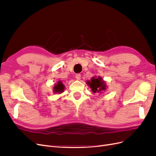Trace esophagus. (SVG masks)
Returning <instances> with one entry per match:
<instances>
[{
	"instance_id": "34e87169",
	"label": "esophagus",
	"mask_w": 156,
	"mask_h": 156,
	"mask_svg": "<svg viewBox=\"0 0 156 156\" xmlns=\"http://www.w3.org/2000/svg\"><path fill=\"white\" fill-rule=\"evenodd\" d=\"M81 74H77L76 75H75V78H76L77 80H80L81 79Z\"/></svg>"
}]
</instances>
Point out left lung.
Listing matches in <instances>:
<instances>
[{"label": "left lung", "instance_id": "obj_1", "mask_svg": "<svg viewBox=\"0 0 156 156\" xmlns=\"http://www.w3.org/2000/svg\"><path fill=\"white\" fill-rule=\"evenodd\" d=\"M87 83L90 88H91L92 91L94 93L101 92L106 90L105 83L100 77H98V78L94 77L92 78L91 81H88Z\"/></svg>", "mask_w": 156, "mask_h": 156}]
</instances>
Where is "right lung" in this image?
Returning a JSON list of instances; mask_svg holds the SVG:
<instances>
[{"label": "right lung", "mask_w": 156, "mask_h": 156, "mask_svg": "<svg viewBox=\"0 0 156 156\" xmlns=\"http://www.w3.org/2000/svg\"><path fill=\"white\" fill-rule=\"evenodd\" d=\"M64 90V86L61 81H58V83L55 84L54 87V92H58V93H62Z\"/></svg>", "instance_id": "obj_1"}]
</instances>
